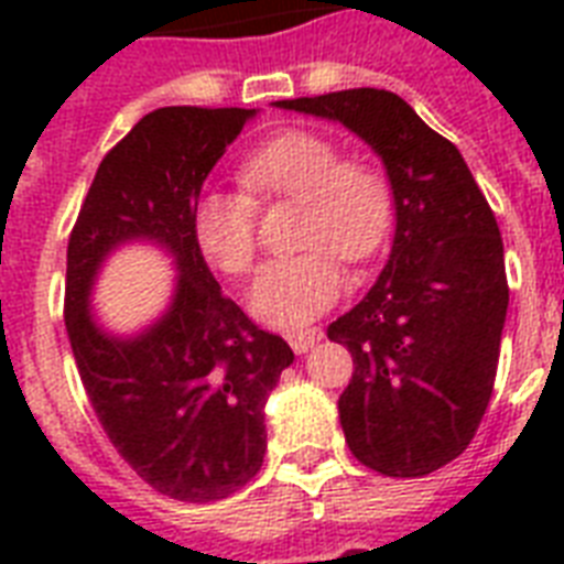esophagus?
Returning <instances> with one entry per match:
<instances>
[{
    "label": "esophagus",
    "mask_w": 564,
    "mask_h": 564,
    "mask_svg": "<svg viewBox=\"0 0 564 564\" xmlns=\"http://www.w3.org/2000/svg\"><path fill=\"white\" fill-rule=\"evenodd\" d=\"M322 336L325 334H322L318 327H304V330H290V334H286V339H290L292 351L307 354L313 345L322 343Z\"/></svg>",
    "instance_id": "34e87169"
}]
</instances>
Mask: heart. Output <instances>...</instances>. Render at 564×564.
Masks as SVG:
<instances>
[{
  "label": "heart",
  "mask_w": 564,
  "mask_h": 564,
  "mask_svg": "<svg viewBox=\"0 0 564 564\" xmlns=\"http://www.w3.org/2000/svg\"><path fill=\"white\" fill-rule=\"evenodd\" d=\"M239 187H210L193 202V237L213 269L242 278L257 260V204L301 202L295 248L257 274L248 304L274 327H299L339 301L336 257L366 263L392 234V181L377 163L345 158L339 140L292 128L269 137L239 163Z\"/></svg>",
  "instance_id": "1"
}]
</instances>
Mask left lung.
<instances>
[{"label":"left lung","mask_w":564,"mask_h":564,"mask_svg":"<svg viewBox=\"0 0 564 564\" xmlns=\"http://www.w3.org/2000/svg\"><path fill=\"white\" fill-rule=\"evenodd\" d=\"M278 108L343 122L392 181L389 263L327 327L354 357L339 421L371 471H438L471 445L498 375L509 283L495 213L459 149L394 93L357 87Z\"/></svg>","instance_id":"obj_1"}]
</instances>
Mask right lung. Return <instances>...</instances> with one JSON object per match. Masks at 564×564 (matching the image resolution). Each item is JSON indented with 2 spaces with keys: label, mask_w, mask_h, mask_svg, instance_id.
<instances>
[{
  "label": "right lung",
  "mask_w": 564,
  "mask_h": 564,
  "mask_svg": "<svg viewBox=\"0 0 564 564\" xmlns=\"http://www.w3.org/2000/svg\"><path fill=\"white\" fill-rule=\"evenodd\" d=\"M257 110L161 108L145 113L96 170L66 246L64 322L96 419L154 491L210 503L263 465L265 398L295 354L221 295L193 237V202ZM152 238L180 283L143 335H105L89 310L104 257Z\"/></svg>",
  "instance_id": "right-lung-1"
}]
</instances>
